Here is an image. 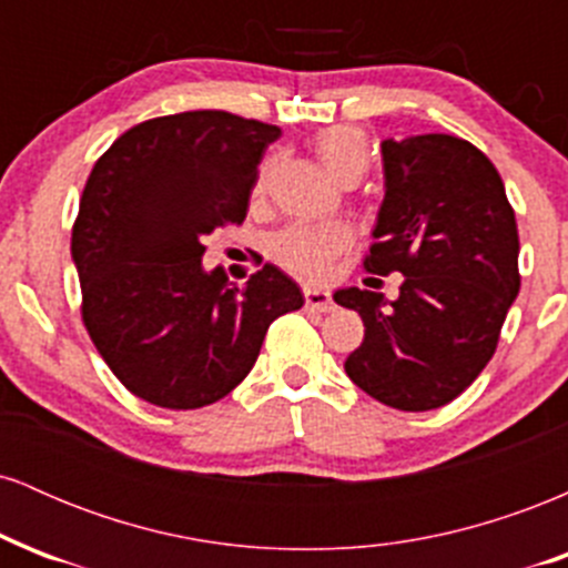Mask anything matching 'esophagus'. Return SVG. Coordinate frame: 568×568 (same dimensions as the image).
<instances>
[{"label": "esophagus", "instance_id": "obj_1", "mask_svg": "<svg viewBox=\"0 0 568 568\" xmlns=\"http://www.w3.org/2000/svg\"><path fill=\"white\" fill-rule=\"evenodd\" d=\"M304 298H306V306H312V310H317V312L334 310V298H331V291H325V288H312V285H306Z\"/></svg>", "mask_w": 568, "mask_h": 568}]
</instances>
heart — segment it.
<instances>
[{
	"label": "heart",
	"mask_w": 568,
	"mask_h": 568,
	"mask_svg": "<svg viewBox=\"0 0 568 568\" xmlns=\"http://www.w3.org/2000/svg\"><path fill=\"white\" fill-rule=\"evenodd\" d=\"M315 154L331 179L357 175L368 168V141L357 128L334 125L325 128L315 139ZM349 243V234L342 226H291L277 234L272 253L285 270L302 277H323L334 256Z\"/></svg>",
	"instance_id": "1"
}]
</instances>
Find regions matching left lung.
I'll list each match as a JSON object with an SVG mask.
<instances>
[{"label": "left lung", "mask_w": 568, "mask_h": 568, "mask_svg": "<svg viewBox=\"0 0 568 568\" xmlns=\"http://www.w3.org/2000/svg\"><path fill=\"white\" fill-rule=\"evenodd\" d=\"M384 200L368 272H400V296L338 288L336 304L366 325L344 371L400 410L452 403L497 349L520 291L518 226L497 168L446 133L382 141Z\"/></svg>", "instance_id": "8db88e82"}]
</instances>
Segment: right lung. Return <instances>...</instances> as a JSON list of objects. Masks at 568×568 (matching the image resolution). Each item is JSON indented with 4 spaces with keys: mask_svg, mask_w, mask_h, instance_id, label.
Wrapping results in <instances>:
<instances>
[{
    "mask_svg": "<svg viewBox=\"0 0 568 568\" xmlns=\"http://www.w3.org/2000/svg\"><path fill=\"white\" fill-rule=\"evenodd\" d=\"M277 125L200 109L141 122L95 162L71 232L82 321L133 395L202 408L256 363L266 328L304 293L275 264L245 285L205 270L202 240L245 219Z\"/></svg>",
    "mask_w": 568,
    "mask_h": 568,
    "instance_id": "1",
    "label": "right lung"
}]
</instances>
